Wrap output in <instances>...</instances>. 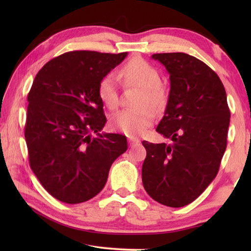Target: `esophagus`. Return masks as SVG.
Masks as SVG:
<instances>
[{"instance_id": "obj_1", "label": "esophagus", "mask_w": 251, "mask_h": 251, "mask_svg": "<svg viewBox=\"0 0 251 251\" xmlns=\"http://www.w3.org/2000/svg\"><path fill=\"white\" fill-rule=\"evenodd\" d=\"M128 143L131 147V146H135V145H138V143H140V140L136 139V138H134V137H129L128 138Z\"/></svg>"}]
</instances>
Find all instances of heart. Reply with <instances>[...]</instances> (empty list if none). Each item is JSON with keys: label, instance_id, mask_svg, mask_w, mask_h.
<instances>
[{"label": "heart", "instance_id": "b5f03b06", "mask_svg": "<svg viewBox=\"0 0 251 251\" xmlns=\"http://www.w3.org/2000/svg\"><path fill=\"white\" fill-rule=\"evenodd\" d=\"M117 77L126 85L140 88L138 108L123 109L112 116L111 124L115 129L128 136H138L145 132L155 120L153 108L159 110L167 102L168 93L161 83V75L155 67L142 58H132L123 66ZM99 97L109 108H115L119 103L117 78L113 74H106L98 87Z\"/></svg>", "mask_w": 251, "mask_h": 251}]
</instances>
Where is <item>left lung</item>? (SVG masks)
<instances>
[{"label": "left lung", "mask_w": 251, "mask_h": 251, "mask_svg": "<svg viewBox=\"0 0 251 251\" xmlns=\"http://www.w3.org/2000/svg\"><path fill=\"white\" fill-rule=\"evenodd\" d=\"M169 73L166 110L156 131L173 145L142 141V183L159 204L183 207L216 178L226 149L230 109L225 86L206 63L184 52L152 55Z\"/></svg>", "instance_id": "8db88e82"}]
</instances>
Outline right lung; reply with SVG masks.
Segmentation results:
<instances>
[{
	"label": "right lung",
	"mask_w": 251,
	"mask_h": 251,
	"mask_svg": "<svg viewBox=\"0 0 251 251\" xmlns=\"http://www.w3.org/2000/svg\"><path fill=\"white\" fill-rule=\"evenodd\" d=\"M126 56L68 51L36 74L28 94L25 138L31 169L58 201L93 199L103 189L112 163L127 150L125 136L100 134L106 119L98 93L101 79Z\"/></svg>",
	"instance_id": "add662e5"
}]
</instances>
